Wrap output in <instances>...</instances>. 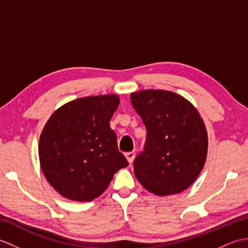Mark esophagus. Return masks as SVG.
<instances>
[{
	"mask_svg": "<svg viewBox=\"0 0 248 248\" xmlns=\"http://www.w3.org/2000/svg\"><path fill=\"white\" fill-rule=\"evenodd\" d=\"M124 155H125V157H127V160H128V162L130 163H132L133 162V160H134V157H135V152H133V151H129V152H125L124 154Z\"/></svg>",
	"mask_w": 248,
	"mask_h": 248,
	"instance_id": "1",
	"label": "esophagus"
}]
</instances>
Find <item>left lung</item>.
Here are the masks:
<instances>
[{
  "label": "left lung",
  "mask_w": 248,
  "mask_h": 248,
  "mask_svg": "<svg viewBox=\"0 0 248 248\" xmlns=\"http://www.w3.org/2000/svg\"><path fill=\"white\" fill-rule=\"evenodd\" d=\"M131 103L147 138L135 157L134 173L157 196L178 194L196 180L208 152V134L197 109L172 92L147 89L131 93Z\"/></svg>",
  "instance_id": "8db88e82"
}]
</instances>
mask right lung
Segmentation results:
<instances>
[{"instance_id": "add662e5", "label": "right lung", "mask_w": 248, "mask_h": 248, "mask_svg": "<svg viewBox=\"0 0 248 248\" xmlns=\"http://www.w3.org/2000/svg\"><path fill=\"white\" fill-rule=\"evenodd\" d=\"M119 105L116 94L73 100L46 121L39 139V160L46 180L62 196L92 202L129 163L118 150L109 120Z\"/></svg>"}]
</instances>
